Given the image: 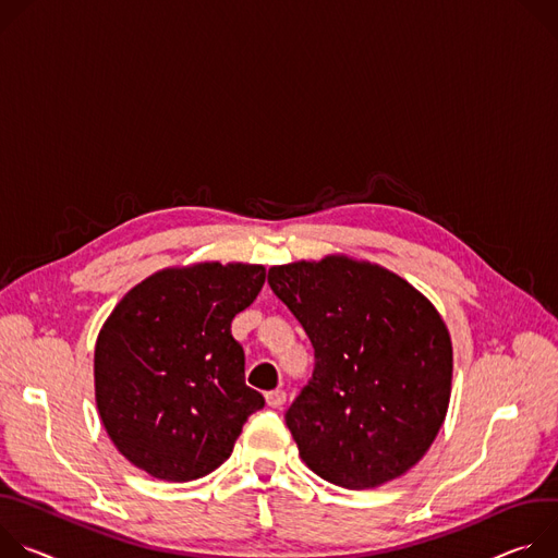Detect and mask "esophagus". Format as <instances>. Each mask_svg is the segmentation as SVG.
Instances as JSON below:
<instances>
[{
    "label": "esophagus",
    "instance_id": "obj_1",
    "mask_svg": "<svg viewBox=\"0 0 558 558\" xmlns=\"http://www.w3.org/2000/svg\"><path fill=\"white\" fill-rule=\"evenodd\" d=\"M266 401H268V405L270 408H281L283 403H286V392L283 390H270L268 395H266Z\"/></svg>",
    "mask_w": 558,
    "mask_h": 558
}]
</instances>
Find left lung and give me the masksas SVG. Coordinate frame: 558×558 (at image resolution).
Masks as SVG:
<instances>
[{"instance_id": "obj_1", "label": "left lung", "mask_w": 558, "mask_h": 558, "mask_svg": "<svg viewBox=\"0 0 558 558\" xmlns=\"http://www.w3.org/2000/svg\"><path fill=\"white\" fill-rule=\"evenodd\" d=\"M268 283L315 348L313 377L286 410L301 459L350 489L405 474L450 403L452 343L435 305L348 257L275 266Z\"/></svg>"}]
</instances>
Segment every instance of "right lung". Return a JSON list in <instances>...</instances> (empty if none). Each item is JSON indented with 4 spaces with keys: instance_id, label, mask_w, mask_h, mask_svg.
Returning <instances> with one entry per match:
<instances>
[{
    "instance_id": "right-lung-1",
    "label": "right lung",
    "mask_w": 558,
    "mask_h": 558,
    "mask_svg": "<svg viewBox=\"0 0 558 558\" xmlns=\"http://www.w3.org/2000/svg\"><path fill=\"white\" fill-rule=\"evenodd\" d=\"M266 281L264 266L161 270L123 296L95 345V397L110 441L161 481H195L232 452L266 405L245 386L234 315Z\"/></svg>"
}]
</instances>
